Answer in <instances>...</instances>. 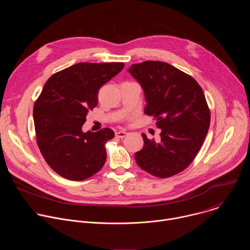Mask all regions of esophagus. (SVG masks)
Segmentation results:
<instances>
[{"label":"esophagus","mask_w":250,"mask_h":250,"mask_svg":"<svg viewBox=\"0 0 250 250\" xmlns=\"http://www.w3.org/2000/svg\"><path fill=\"white\" fill-rule=\"evenodd\" d=\"M126 134H127V132H126L125 130H119V131L116 132V136H118V137H120V138L125 137Z\"/></svg>","instance_id":"34e87169"}]
</instances>
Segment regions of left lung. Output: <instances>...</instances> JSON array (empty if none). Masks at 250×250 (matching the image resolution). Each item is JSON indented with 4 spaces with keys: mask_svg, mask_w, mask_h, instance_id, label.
Here are the masks:
<instances>
[{
    "mask_svg": "<svg viewBox=\"0 0 250 250\" xmlns=\"http://www.w3.org/2000/svg\"><path fill=\"white\" fill-rule=\"evenodd\" d=\"M128 72L144 89L145 114L154 117L161 129L159 142L141 134L145 145L134 154L137 165L158 178L182 172L196 157L209 127L210 113L201 86L162 61L132 64Z\"/></svg>",
    "mask_w": 250,
    "mask_h": 250,
    "instance_id": "1",
    "label": "left lung"
}]
</instances>
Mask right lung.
Here are the masks:
<instances>
[{
	"label": "right lung",
	"mask_w": 250,
	"mask_h": 250,
	"mask_svg": "<svg viewBox=\"0 0 250 250\" xmlns=\"http://www.w3.org/2000/svg\"><path fill=\"white\" fill-rule=\"evenodd\" d=\"M124 66L81 62L53 74L44 84L33 105L35 135L44 160L61 177L82 181L104 166V146L115 132L109 127L83 132L82 126L98 104L99 89Z\"/></svg>",
	"instance_id": "add662e5"
}]
</instances>
